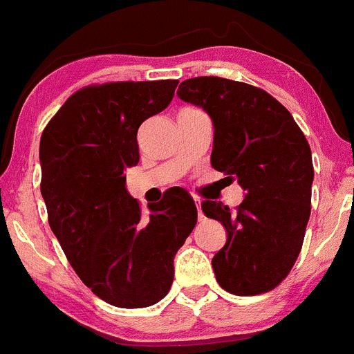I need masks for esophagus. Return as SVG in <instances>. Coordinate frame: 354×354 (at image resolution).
Here are the masks:
<instances>
[{"label": "esophagus", "mask_w": 354, "mask_h": 354, "mask_svg": "<svg viewBox=\"0 0 354 354\" xmlns=\"http://www.w3.org/2000/svg\"><path fill=\"white\" fill-rule=\"evenodd\" d=\"M196 209H198V218L201 220H205V215H203V212H201V201H199V199H196Z\"/></svg>", "instance_id": "esophagus-1"}]
</instances>
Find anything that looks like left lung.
Listing matches in <instances>:
<instances>
[{
    "label": "left lung",
    "instance_id": "8db88e82",
    "mask_svg": "<svg viewBox=\"0 0 354 354\" xmlns=\"http://www.w3.org/2000/svg\"><path fill=\"white\" fill-rule=\"evenodd\" d=\"M177 96L208 113L212 167L246 192L237 212L220 201L201 205L227 230L225 246L212 260L216 282L237 296L272 291L291 272L310 220V145L292 115L250 84L196 77L180 82Z\"/></svg>",
    "mask_w": 354,
    "mask_h": 354
}]
</instances>
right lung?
Masks as SVG:
<instances>
[{
  "label": "right lung",
  "instance_id": "obj_1",
  "mask_svg": "<svg viewBox=\"0 0 354 354\" xmlns=\"http://www.w3.org/2000/svg\"><path fill=\"white\" fill-rule=\"evenodd\" d=\"M178 80L110 82L77 91L41 136V194L50 227L80 281L118 308L167 296L174 258L198 220L184 189L141 215L125 170L139 163L138 131L165 110Z\"/></svg>",
  "mask_w": 354,
  "mask_h": 354
}]
</instances>
